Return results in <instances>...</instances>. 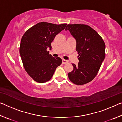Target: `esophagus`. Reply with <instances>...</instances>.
Wrapping results in <instances>:
<instances>
[{"label":"esophagus","mask_w":122,"mask_h":122,"mask_svg":"<svg viewBox=\"0 0 122 122\" xmlns=\"http://www.w3.org/2000/svg\"><path fill=\"white\" fill-rule=\"evenodd\" d=\"M68 63V61L66 60H65V59L62 60V63L63 64H66V63Z\"/></svg>","instance_id":"1"}]
</instances>
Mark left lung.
<instances>
[{"label": "left lung", "mask_w": 122, "mask_h": 122, "mask_svg": "<svg viewBox=\"0 0 122 122\" xmlns=\"http://www.w3.org/2000/svg\"><path fill=\"white\" fill-rule=\"evenodd\" d=\"M68 30L76 41V51L79 62L68 73L70 81L77 85L92 81L96 76L105 58L106 45L101 36L93 28L84 24H68Z\"/></svg>", "instance_id": "8db88e82"}]
</instances>
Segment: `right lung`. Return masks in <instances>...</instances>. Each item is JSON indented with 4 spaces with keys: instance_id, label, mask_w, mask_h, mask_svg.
<instances>
[{
    "instance_id": "right-lung-1",
    "label": "right lung",
    "mask_w": 122,
    "mask_h": 122,
    "mask_svg": "<svg viewBox=\"0 0 122 122\" xmlns=\"http://www.w3.org/2000/svg\"><path fill=\"white\" fill-rule=\"evenodd\" d=\"M67 24L39 22L27 30L22 36L19 52L25 71L38 83H45L52 77L62 59L53 57L47 49L55 36L65 28Z\"/></svg>"
}]
</instances>
